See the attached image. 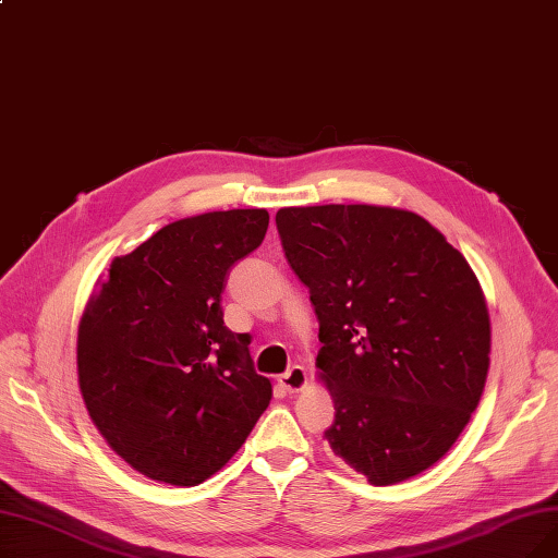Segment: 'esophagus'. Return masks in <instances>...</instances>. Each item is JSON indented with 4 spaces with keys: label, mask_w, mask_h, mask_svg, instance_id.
<instances>
[{
    "label": "esophagus",
    "mask_w": 558,
    "mask_h": 558,
    "mask_svg": "<svg viewBox=\"0 0 558 558\" xmlns=\"http://www.w3.org/2000/svg\"><path fill=\"white\" fill-rule=\"evenodd\" d=\"M278 383L287 393H299L307 385V373L303 366H291L284 375H280Z\"/></svg>",
    "instance_id": "obj_1"
}]
</instances>
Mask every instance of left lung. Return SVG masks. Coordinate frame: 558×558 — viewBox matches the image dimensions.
<instances>
[{"mask_svg": "<svg viewBox=\"0 0 558 558\" xmlns=\"http://www.w3.org/2000/svg\"><path fill=\"white\" fill-rule=\"evenodd\" d=\"M276 223L318 316L332 452L373 486L427 471L488 375L490 318L471 264L421 215L387 205L280 208Z\"/></svg>", "mask_w": 558, "mask_h": 558, "instance_id": "1", "label": "left lung"}]
</instances>
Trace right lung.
Returning a JSON list of instances; mask_svg holds the SVG:
<instances>
[{"label": "right lung", "instance_id": "add662e5", "mask_svg": "<svg viewBox=\"0 0 558 558\" xmlns=\"http://www.w3.org/2000/svg\"><path fill=\"white\" fill-rule=\"evenodd\" d=\"M267 210L179 219L114 257L85 305L78 387L106 444L137 473L196 486L242 448L271 400L248 337L223 326L238 259L267 234Z\"/></svg>", "mask_w": 558, "mask_h": 558}]
</instances>
